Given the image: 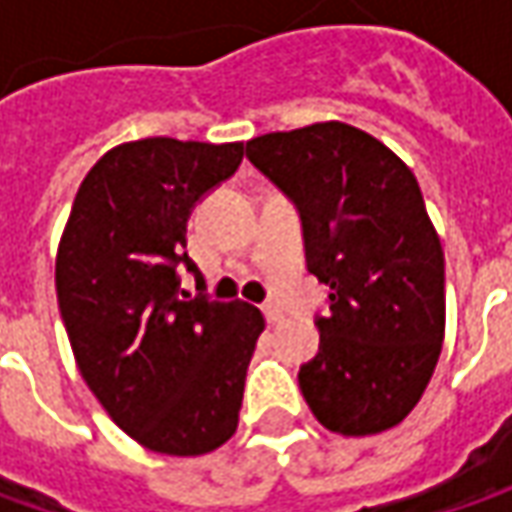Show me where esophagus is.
Masks as SVG:
<instances>
[{"instance_id":"esophagus-1","label":"esophagus","mask_w":512,"mask_h":512,"mask_svg":"<svg viewBox=\"0 0 512 512\" xmlns=\"http://www.w3.org/2000/svg\"><path fill=\"white\" fill-rule=\"evenodd\" d=\"M262 310H265L267 325H279V322L285 319V313H282V307L279 305H265Z\"/></svg>"}]
</instances>
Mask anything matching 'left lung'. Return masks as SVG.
I'll list each match as a JSON object with an SVG mask.
<instances>
[{
  "label": "left lung",
  "instance_id": "obj_1",
  "mask_svg": "<svg viewBox=\"0 0 512 512\" xmlns=\"http://www.w3.org/2000/svg\"><path fill=\"white\" fill-rule=\"evenodd\" d=\"M245 153L299 210L307 270L330 287L319 353L299 367L307 407L342 436L396 427L444 339V253L416 176L342 122L265 133Z\"/></svg>",
  "mask_w": 512,
  "mask_h": 512
}]
</instances>
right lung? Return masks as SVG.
<instances>
[{"mask_svg":"<svg viewBox=\"0 0 512 512\" xmlns=\"http://www.w3.org/2000/svg\"><path fill=\"white\" fill-rule=\"evenodd\" d=\"M245 145L139 139L85 176L56 256V299L82 379L153 453L202 456L239 424L265 319L182 290L187 219L242 165Z\"/></svg>","mask_w":512,"mask_h":512,"instance_id":"add662e5","label":"right lung"}]
</instances>
